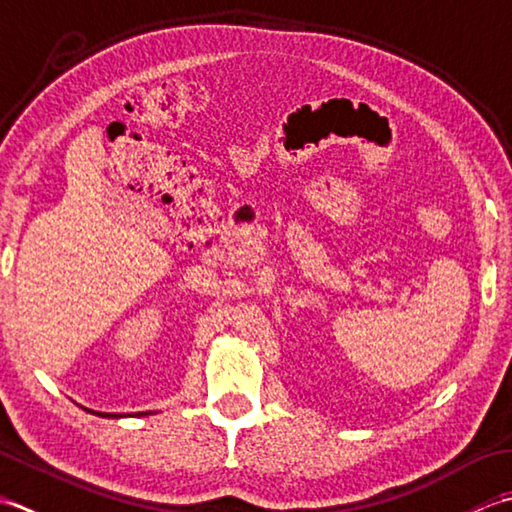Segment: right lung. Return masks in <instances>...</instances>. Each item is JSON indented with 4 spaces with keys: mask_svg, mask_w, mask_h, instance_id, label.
I'll return each instance as SVG.
<instances>
[{
    "mask_svg": "<svg viewBox=\"0 0 512 512\" xmlns=\"http://www.w3.org/2000/svg\"><path fill=\"white\" fill-rule=\"evenodd\" d=\"M97 415H101V417H121V415H114V413H97ZM141 415H145V413H141Z\"/></svg>",
    "mask_w": 512,
    "mask_h": 512,
    "instance_id": "1",
    "label": "right lung"
}]
</instances>
